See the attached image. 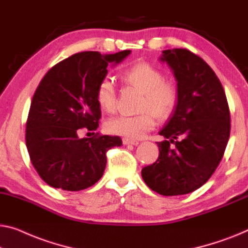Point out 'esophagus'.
Returning <instances> with one entry per match:
<instances>
[{"label":"esophagus","instance_id":"1","mask_svg":"<svg viewBox=\"0 0 248 248\" xmlns=\"http://www.w3.org/2000/svg\"><path fill=\"white\" fill-rule=\"evenodd\" d=\"M123 142H124V145H134V146L139 145V141H137V140L128 139V138H124Z\"/></svg>","mask_w":248,"mask_h":248}]
</instances>
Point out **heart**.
I'll return each instance as SVG.
<instances>
[{"mask_svg": "<svg viewBox=\"0 0 248 248\" xmlns=\"http://www.w3.org/2000/svg\"><path fill=\"white\" fill-rule=\"evenodd\" d=\"M121 78L125 83L145 93L141 110L150 109L152 112L110 118L105 124L106 130L111 135L128 139H140L156 124L154 113L160 119H166L175 111L178 103V91L173 84L166 82L164 73L159 69L146 62H140L124 70ZM95 101L102 111H113L116 108V90L111 80L103 79L98 84Z\"/></svg>", "mask_w": 248, "mask_h": 248, "instance_id": "b5f03b06", "label": "heart"}]
</instances>
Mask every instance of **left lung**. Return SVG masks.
<instances>
[{"instance_id": "1", "label": "left lung", "mask_w": 248, "mask_h": 248, "mask_svg": "<svg viewBox=\"0 0 248 248\" xmlns=\"http://www.w3.org/2000/svg\"><path fill=\"white\" fill-rule=\"evenodd\" d=\"M159 60L175 77L178 103L159 131L165 137L157 142L159 157L141 176L158 194L185 195L202 187L219 165L230 139V109L219 79L198 55L172 49Z\"/></svg>"}]
</instances>
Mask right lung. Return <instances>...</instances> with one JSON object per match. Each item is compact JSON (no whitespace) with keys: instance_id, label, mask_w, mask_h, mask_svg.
Masks as SVG:
<instances>
[{"instance_id":"1","label":"right lung","mask_w":248,"mask_h":248,"mask_svg":"<svg viewBox=\"0 0 248 248\" xmlns=\"http://www.w3.org/2000/svg\"><path fill=\"white\" fill-rule=\"evenodd\" d=\"M130 53H76L43 77L30 107L25 142L32 165L49 186L68 191L91 187L103 175L107 151L123 145L120 137L79 138L78 131L98 128V84L109 65L119 64Z\"/></svg>"}]
</instances>
